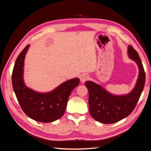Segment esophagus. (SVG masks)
Returning <instances> with one entry per match:
<instances>
[{
  "instance_id": "obj_1",
  "label": "esophagus",
  "mask_w": 151,
  "mask_h": 151,
  "mask_svg": "<svg viewBox=\"0 0 151 151\" xmlns=\"http://www.w3.org/2000/svg\"><path fill=\"white\" fill-rule=\"evenodd\" d=\"M80 79H81V83H85L86 81H88L89 79V76L86 75V74H83V76H81V78Z\"/></svg>"
}]
</instances>
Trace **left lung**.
Here are the masks:
<instances>
[{
    "label": "left lung",
    "mask_w": 151,
    "mask_h": 151,
    "mask_svg": "<svg viewBox=\"0 0 151 151\" xmlns=\"http://www.w3.org/2000/svg\"><path fill=\"white\" fill-rule=\"evenodd\" d=\"M129 57L139 66V74L134 89L129 94L112 95L101 86L91 81H86V86L89 91V110L94 120L102 123L111 124L129 116L137 104L145 82V73L137 52L129 45Z\"/></svg>",
    "instance_id": "left-lung-1"
}]
</instances>
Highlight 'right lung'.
Here are the masks:
<instances>
[{
	"instance_id": "right-lung-1",
	"label": "right lung",
	"mask_w": 151,
	"mask_h": 151,
	"mask_svg": "<svg viewBox=\"0 0 151 151\" xmlns=\"http://www.w3.org/2000/svg\"><path fill=\"white\" fill-rule=\"evenodd\" d=\"M29 45L18 55L12 74V83L17 101L26 115L34 120L55 121L64 113L69 96L79 84L78 78L68 80L50 93H39L27 88L23 82L24 60Z\"/></svg>"
}]
</instances>
